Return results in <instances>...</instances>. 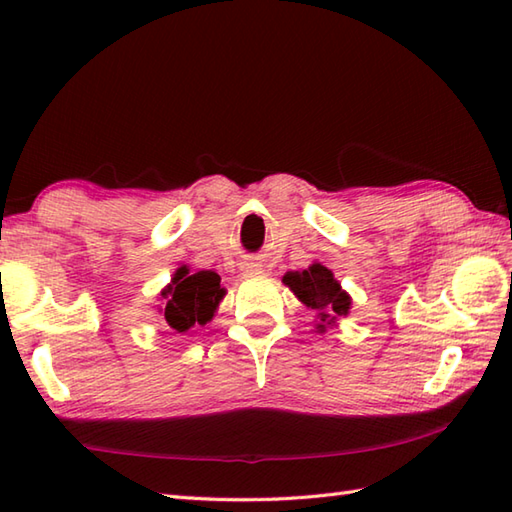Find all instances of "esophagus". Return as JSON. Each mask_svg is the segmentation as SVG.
<instances>
[{"label": "esophagus", "mask_w": 512, "mask_h": 512, "mask_svg": "<svg viewBox=\"0 0 512 512\" xmlns=\"http://www.w3.org/2000/svg\"><path fill=\"white\" fill-rule=\"evenodd\" d=\"M244 275H259L262 273V264L255 262V259H248V262H242Z\"/></svg>", "instance_id": "1"}]
</instances>
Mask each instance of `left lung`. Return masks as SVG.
Returning a JSON list of instances; mask_svg holds the SVG:
<instances>
[{
  "instance_id": "1",
  "label": "left lung",
  "mask_w": 512,
  "mask_h": 512,
  "mask_svg": "<svg viewBox=\"0 0 512 512\" xmlns=\"http://www.w3.org/2000/svg\"><path fill=\"white\" fill-rule=\"evenodd\" d=\"M284 284L295 292V297L317 312V330L325 332V325H334L336 319L350 314L352 299L334 279L332 270L314 262L308 270H290L284 275Z\"/></svg>"
}]
</instances>
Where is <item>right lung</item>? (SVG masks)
Returning <instances> with one entry per match:
<instances>
[{
    "label": "right lung",
    "mask_w": 512,
    "mask_h": 512,
    "mask_svg": "<svg viewBox=\"0 0 512 512\" xmlns=\"http://www.w3.org/2000/svg\"><path fill=\"white\" fill-rule=\"evenodd\" d=\"M226 290L220 286V275L213 270L189 273L187 266L176 270L171 284L160 292L165 299L162 303V317L169 328L176 332H187L193 325H206L224 299Z\"/></svg>",
    "instance_id": "add662e5"
}]
</instances>
